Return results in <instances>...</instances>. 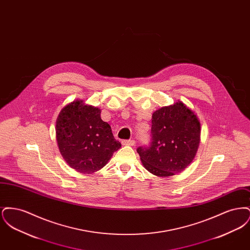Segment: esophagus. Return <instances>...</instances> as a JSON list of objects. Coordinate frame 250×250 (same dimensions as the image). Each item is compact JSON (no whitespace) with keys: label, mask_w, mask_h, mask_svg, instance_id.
Segmentation results:
<instances>
[{"label":"esophagus","mask_w":250,"mask_h":250,"mask_svg":"<svg viewBox=\"0 0 250 250\" xmlns=\"http://www.w3.org/2000/svg\"><path fill=\"white\" fill-rule=\"evenodd\" d=\"M122 144L123 145H134L135 144V141L134 140H124V141H122Z\"/></svg>","instance_id":"1"}]
</instances>
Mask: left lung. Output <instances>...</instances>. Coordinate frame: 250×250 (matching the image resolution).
<instances>
[{
	"mask_svg": "<svg viewBox=\"0 0 250 250\" xmlns=\"http://www.w3.org/2000/svg\"><path fill=\"white\" fill-rule=\"evenodd\" d=\"M201 140L198 117L184 103L155 110L151 143L137 149L144 167L160 177L183 171L194 159Z\"/></svg>",
	"mask_w": 250,
	"mask_h": 250,
	"instance_id": "left-lung-1",
	"label": "left lung"
}]
</instances>
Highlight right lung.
<instances>
[{"label":"right lung","mask_w":250,"mask_h":250,"mask_svg":"<svg viewBox=\"0 0 250 250\" xmlns=\"http://www.w3.org/2000/svg\"><path fill=\"white\" fill-rule=\"evenodd\" d=\"M98 107L77 100L62 109L56 122V138L66 163L82 173H93L105 166L121 147Z\"/></svg>","instance_id":"right-lung-1"}]
</instances>
